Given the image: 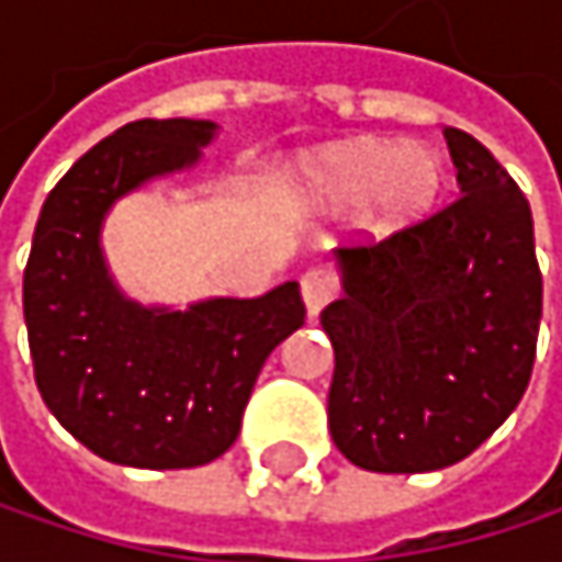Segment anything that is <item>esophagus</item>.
<instances>
[{
	"instance_id": "esophagus-1",
	"label": "esophagus",
	"mask_w": 562,
	"mask_h": 562,
	"mask_svg": "<svg viewBox=\"0 0 562 562\" xmlns=\"http://www.w3.org/2000/svg\"><path fill=\"white\" fill-rule=\"evenodd\" d=\"M338 295V280L331 270L325 267H312L302 273V299H305V308L308 315H318L331 299Z\"/></svg>"
}]
</instances>
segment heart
Returning <instances> with one entry per match:
<instances>
[{"mask_svg": "<svg viewBox=\"0 0 562 562\" xmlns=\"http://www.w3.org/2000/svg\"><path fill=\"white\" fill-rule=\"evenodd\" d=\"M289 178L305 204L318 211L361 204V227L391 237L429 217L446 188V166L429 146L351 139L299 159Z\"/></svg>", "mask_w": 562, "mask_h": 562, "instance_id": "obj_1", "label": "heart"}]
</instances>
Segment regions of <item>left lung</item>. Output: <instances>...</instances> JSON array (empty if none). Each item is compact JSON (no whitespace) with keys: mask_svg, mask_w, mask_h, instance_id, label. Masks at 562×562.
<instances>
[{"mask_svg":"<svg viewBox=\"0 0 562 562\" xmlns=\"http://www.w3.org/2000/svg\"><path fill=\"white\" fill-rule=\"evenodd\" d=\"M462 194L384 240L338 247L345 295L328 429L368 472H436L472 456L527 391L543 312L524 191L469 133L446 126Z\"/></svg>","mask_w":562,"mask_h":562,"instance_id":"8db88e82","label":"left lung"}]
</instances>
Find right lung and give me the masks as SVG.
<instances>
[{"mask_svg":"<svg viewBox=\"0 0 562 562\" xmlns=\"http://www.w3.org/2000/svg\"><path fill=\"white\" fill-rule=\"evenodd\" d=\"M211 120H136L97 143L42 207L25 267L35 384L93 456L133 469H194L224 456L270 351L305 322L299 282L184 312L126 299L100 227L116 198L198 162Z\"/></svg>","mask_w":562,"mask_h":562,"instance_id":"right-lung-1","label":"right lung"}]
</instances>
